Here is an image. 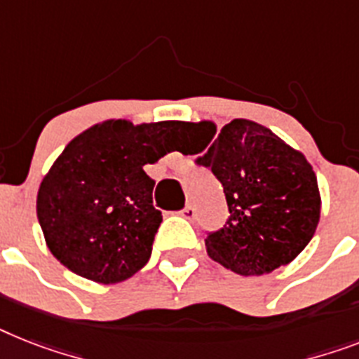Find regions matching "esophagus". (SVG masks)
<instances>
[{
	"label": "esophagus",
	"instance_id": "obj_1",
	"mask_svg": "<svg viewBox=\"0 0 359 359\" xmlns=\"http://www.w3.org/2000/svg\"><path fill=\"white\" fill-rule=\"evenodd\" d=\"M180 215L183 216V218H187V220H194V216H196V209H194V205H185L183 207V211L180 212Z\"/></svg>",
	"mask_w": 359,
	"mask_h": 359
}]
</instances>
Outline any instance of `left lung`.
Listing matches in <instances>:
<instances>
[{"instance_id": "left-lung-1", "label": "left lung", "mask_w": 359, "mask_h": 359, "mask_svg": "<svg viewBox=\"0 0 359 359\" xmlns=\"http://www.w3.org/2000/svg\"><path fill=\"white\" fill-rule=\"evenodd\" d=\"M205 132L207 143L194 150L226 192L229 218L209 233L207 253L238 275H266L290 264L318 229L321 196L318 177L303 154L259 123L235 119L215 137L209 121L187 123Z\"/></svg>"}]
</instances>
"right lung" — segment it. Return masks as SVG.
Returning a JSON list of instances; mask_svg holds the SVG:
<instances>
[{
  "instance_id": "add662e5",
  "label": "right lung",
  "mask_w": 359,
  "mask_h": 359,
  "mask_svg": "<svg viewBox=\"0 0 359 359\" xmlns=\"http://www.w3.org/2000/svg\"><path fill=\"white\" fill-rule=\"evenodd\" d=\"M182 126L111 119L64 148L41 180L36 215L47 248L67 269L115 284L147 264L163 216L143 167L170 152Z\"/></svg>"
}]
</instances>
